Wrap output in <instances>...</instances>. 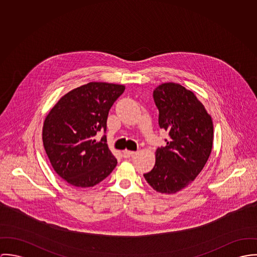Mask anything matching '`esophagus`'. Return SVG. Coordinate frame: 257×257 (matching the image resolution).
Returning a JSON list of instances; mask_svg holds the SVG:
<instances>
[{
  "mask_svg": "<svg viewBox=\"0 0 257 257\" xmlns=\"http://www.w3.org/2000/svg\"><path fill=\"white\" fill-rule=\"evenodd\" d=\"M134 154H135V152H133V151H128V150L123 151V157H124L125 159H129V158L132 157Z\"/></svg>",
  "mask_w": 257,
  "mask_h": 257,
  "instance_id": "obj_1",
  "label": "esophagus"
}]
</instances>
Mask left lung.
Returning <instances> with one entry per match:
<instances>
[{"instance_id":"8db88e82","label":"left lung","mask_w":257,"mask_h":257,"mask_svg":"<svg viewBox=\"0 0 257 257\" xmlns=\"http://www.w3.org/2000/svg\"><path fill=\"white\" fill-rule=\"evenodd\" d=\"M153 97L159 125L171 139L166 140V147L158 148L155 167L144 176L156 191L172 194L188 186L207 163L213 146V122L195 94L178 84H162Z\"/></svg>"}]
</instances>
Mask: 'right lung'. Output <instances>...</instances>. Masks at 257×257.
Returning a JSON list of instances; mask_svg holds the SVG:
<instances>
[{"mask_svg": "<svg viewBox=\"0 0 257 257\" xmlns=\"http://www.w3.org/2000/svg\"><path fill=\"white\" fill-rule=\"evenodd\" d=\"M124 90L121 85L88 83L61 97L46 116L43 146L52 168L69 184L92 187L114 170L117 160L106 144V122ZM99 131L105 135L96 142Z\"/></svg>", "mask_w": 257, "mask_h": 257, "instance_id": "add662e5", "label": "right lung"}]
</instances>
